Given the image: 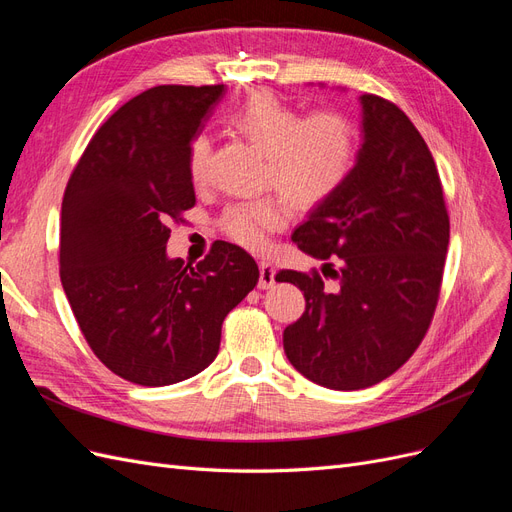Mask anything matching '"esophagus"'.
<instances>
[{
	"mask_svg": "<svg viewBox=\"0 0 512 512\" xmlns=\"http://www.w3.org/2000/svg\"><path fill=\"white\" fill-rule=\"evenodd\" d=\"M258 269H260V280H258V288L267 290L275 286V267L271 265L269 260H260L258 262Z\"/></svg>",
	"mask_w": 512,
	"mask_h": 512,
	"instance_id": "esophagus-1",
	"label": "esophagus"
}]
</instances>
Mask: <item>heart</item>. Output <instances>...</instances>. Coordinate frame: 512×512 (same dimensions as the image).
Wrapping results in <instances>:
<instances>
[{
	"mask_svg": "<svg viewBox=\"0 0 512 512\" xmlns=\"http://www.w3.org/2000/svg\"><path fill=\"white\" fill-rule=\"evenodd\" d=\"M228 123L265 153V183L280 190L294 207L314 209L327 203L352 175L359 141L354 123L342 113L318 111L303 117L271 91H256L228 117ZM209 151L207 136L192 138L188 168L194 183L205 181ZM286 218L284 198L267 194L226 207L218 226L232 243L262 250Z\"/></svg>",
	"mask_w": 512,
	"mask_h": 512,
	"instance_id": "1",
	"label": "heart"
}]
</instances>
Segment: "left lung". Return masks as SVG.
<instances>
[{"label": "left lung", "instance_id": "8db88e82", "mask_svg": "<svg viewBox=\"0 0 512 512\" xmlns=\"http://www.w3.org/2000/svg\"><path fill=\"white\" fill-rule=\"evenodd\" d=\"M365 141L350 179L292 241L322 273L282 269L305 312L284 331L292 367L320 386L356 391L404 365L433 320L448 250V211L436 162L401 108L361 96Z\"/></svg>", "mask_w": 512, "mask_h": 512}]
</instances>
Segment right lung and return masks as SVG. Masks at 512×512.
<instances>
[{"label":"right lung","mask_w":512,"mask_h":512,"mask_svg":"<svg viewBox=\"0 0 512 512\" xmlns=\"http://www.w3.org/2000/svg\"><path fill=\"white\" fill-rule=\"evenodd\" d=\"M224 85H158L91 136L61 203L59 277L98 359L141 386L213 363L222 322L258 284L239 245L215 241L196 267L166 256L170 222L196 205L188 149Z\"/></svg>","instance_id":"right-lung-1"}]
</instances>
